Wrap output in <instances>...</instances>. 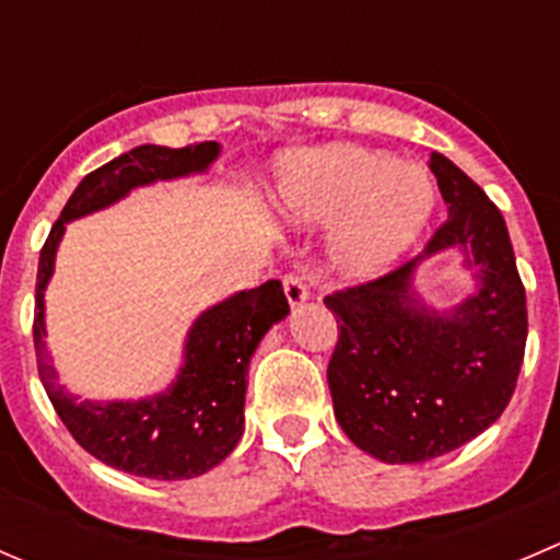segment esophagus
Masks as SVG:
<instances>
[{"mask_svg":"<svg viewBox=\"0 0 560 560\" xmlns=\"http://www.w3.org/2000/svg\"><path fill=\"white\" fill-rule=\"evenodd\" d=\"M281 284H284V295L287 301H290V306H301V303L308 298L306 284H303V279L298 273H284Z\"/></svg>","mask_w":560,"mask_h":560,"instance_id":"1","label":"esophagus"}]
</instances>
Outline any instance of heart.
I'll return each instance as SVG.
<instances>
[{
    "instance_id": "1",
    "label": "heart",
    "mask_w": 560,
    "mask_h": 560,
    "mask_svg": "<svg viewBox=\"0 0 560 560\" xmlns=\"http://www.w3.org/2000/svg\"><path fill=\"white\" fill-rule=\"evenodd\" d=\"M276 202L292 222L338 219L332 259L347 273L371 276L422 233L433 211V186L422 167L395 162L385 151L336 145L287 162Z\"/></svg>"
}]
</instances>
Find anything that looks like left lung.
Wrapping results in <instances>:
<instances>
[{
	"instance_id": "left-lung-1",
	"label": "left lung",
	"mask_w": 560,
	"mask_h": 560,
	"mask_svg": "<svg viewBox=\"0 0 560 560\" xmlns=\"http://www.w3.org/2000/svg\"><path fill=\"white\" fill-rule=\"evenodd\" d=\"M431 171L450 217L425 252L325 298L338 322L327 363L332 411L360 450L385 463L447 455L493 425L515 393L528 336L504 217L447 156L433 154ZM450 245L467 252L480 292L442 317L416 303L410 273Z\"/></svg>"
}]
</instances>
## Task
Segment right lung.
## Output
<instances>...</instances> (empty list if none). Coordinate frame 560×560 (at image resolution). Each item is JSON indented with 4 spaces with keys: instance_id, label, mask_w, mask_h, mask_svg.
I'll return each instance as SVG.
<instances>
[{
    "instance_id": "add662e5",
    "label": "right lung",
    "mask_w": 560,
    "mask_h": 560,
    "mask_svg": "<svg viewBox=\"0 0 560 560\" xmlns=\"http://www.w3.org/2000/svg\"><path fill=\"white\" fill-rule=\"evenodd\" d=\"M217 154L219 143L206 140L186 149L138 145L129 154L116 156L78 184L39 252L32 330L45 393L67 431L89 455L135 477H200L233 453L244 433L248 360L268 327L290 314L281 281H265L208 308L191 325L186 363L175 385L135 404L75 400L56 385V371L48 363L43 341V292L70 219L110 206L135 186L206 171Z\"/></svg>"
}]
</instances>
